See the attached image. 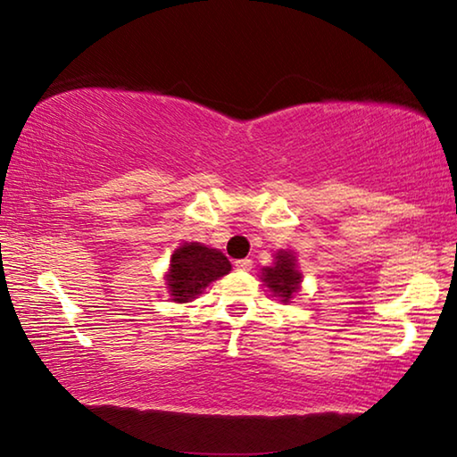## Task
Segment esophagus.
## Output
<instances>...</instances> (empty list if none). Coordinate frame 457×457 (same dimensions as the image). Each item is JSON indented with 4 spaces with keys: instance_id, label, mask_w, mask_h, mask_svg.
<instances>
[{
    "instance_id": "1",
    "label": "esophagus",
    "mask_w": 457,
    "mask_h": 457,
    "mask_svg": "<svg viewBox=\"0 0 457 457\" xmlns=\"http://www.w3.org/2000/svg\"><path fill=\"white\" fill-rule=\"evenodd\" d=\"M252 264H253V262H252L250 258H244V260H237V262H236V268L242 270V272H250Z\"/></svg>"
}]
</instances>
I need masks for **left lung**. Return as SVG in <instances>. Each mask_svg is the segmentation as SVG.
Instances as JSON below:
<instances>
[{"instance_id": "obj_1", "label": "left lung", "mask_w": 457, "mask_h": 457, "mask_svg": "<svg viewBox=\"0 0 457 457\" xmlns=\"http://www.w3.org/2000/svg\"><path fill=\"white\" fill-rule=\"evenodd\" d=\"M262 282L268 286L276 298H280V303H290L294 294L300 290V282H303V274L298 272L296 266V256L292 252H278L274 266L262 270Z\"/></svg>"}]
</instances>
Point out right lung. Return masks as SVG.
<instances>
[{"mask_svg": "<svg viewBox=\"0 0 457 457\" xmlns=\"http://www.w3.org/2000/svg\"><path fill=\"white\" fill-rule=\"evenodd\" d=\"M231 264L220 250L197 242L177 247L165 276L173 303H191L218 278L229 274Z\"/></svg>", "mask_w": 457, "mask_h": 457, "instance_id": "1", "label": "right lung"}]
</instances>
